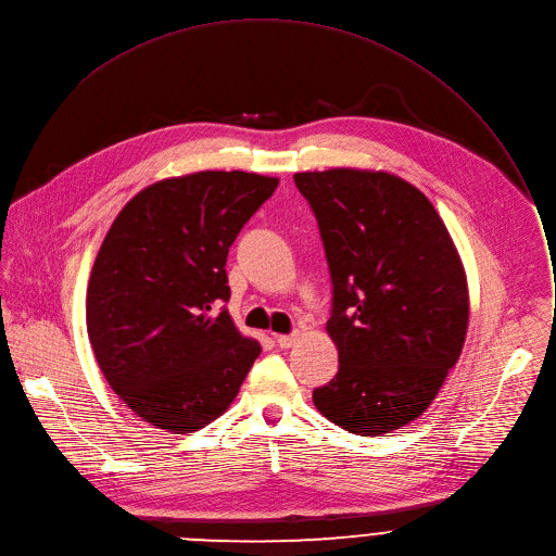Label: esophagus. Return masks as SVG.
<instances>
[{
	"label": "esophagus",
	"mask_w": 556,
	"mask_h": 556,
	"mask_svg": "<svg viewBox=\"0 0 556 556\" xmlns=\"http://www.w3.org/2000/svg\"><path fill=\"white\" fill-rule=\"evenodd\" d=\"M296 339H299L296 332L294 334H275V341L279 348H292L296 343Z\"/></svg>",
	"instance_id": "esophagus-1"
}]
</instances>
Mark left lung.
Listing matches in <instances>:
<instances>
[{
    "instance_id": "1",
    "label": "left lung",
    "mask_w": 556,
    "mask_h": 556,
    "mask_svg": "<svg viewBox=\"0 0 556 556\" xmlns=\"http://www.w3.org/2000/svg\"><path fill=\"white\" fill-rule=\"evenodd\" d=\"M332 279L339 372L313 392L339 428L381 437L415 421L457 364L470 319L462 257L430 199L386 170L296 173Z\"/></svg>"
}]
</instances>
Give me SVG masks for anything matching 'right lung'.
<instances>
[{
  "instance_id": "obj_1",
  "label": "right lung",
  "mask_w": 556,
  "mask_h": 556,
  "mask_svg": "<svg viewBox=\"0 0 556 556\" xmlns=\"http://www.w3.org/2000/svg\"><path fill=\"white\" fill-rule=\"evenodd\" d=\"M279 179L243 170L168 177L115 217L90 270L86 330L99 370L146 424L201 430L235 401L262 345L230 313L226 260Z\"/></svg>"
}]
</instances>
